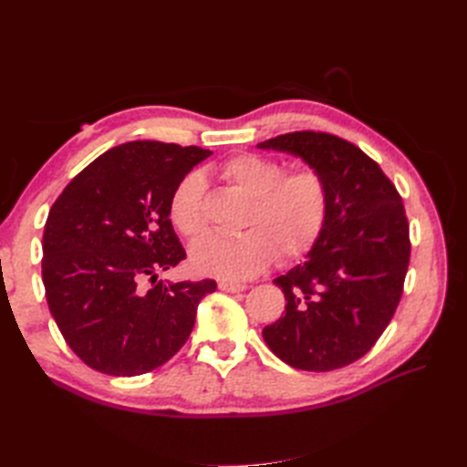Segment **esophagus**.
<instances>
[{"instance_id": "1", "label": "esophagus", "mask_w": 467, "mask_h": 467, "mask_svg": "<svg viewBox=\"0 0 467 467\" xmlns=\"http://www.w3.org/2000/svg\"><path fill=\"white\" fill-rule=\"evenodd\" d=\"M218 288L223 290V292H242L245 290L247 286L242 285V282H232V280H220L218 282Z\"/></svg>"}]
</instances>
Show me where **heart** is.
Wrapping results in <instances>:
<instances>
[{"instance_id":"1","label":"heart","mask_w":467,"mask_h":467,"mask_svg":"<svg viewBox=\"0 0 467 467\" xmlns=\"http://www.w3.org/2000/svg\"><path fill=\"white\" fill-rule=\"evenodd\" d=\"M222 175L251 199L244 232L235 237L208 234L191 245L189 261L199 275L242 280L280 261L304 257L319 239L329 212L327 185L316 169L286 171L276 160L244 153L222 167ZM206 182L199 171L179 181L169 220L187 237L206 228Z\"/></svg>"}]
</instances>
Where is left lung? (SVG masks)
<instances>
[{
	"label": "left lung",
	"mask_w": 467,
	"mask_h": 467,
	"mask_svg": "<svg viewBox=\"0 0 467 467\" xmlns=\"http://www.w3.org/2000/svg\"><path fill=\"white\" fill-rule=\"evenodd\" d=\"M257 148L300 158L329 194L327 222L307 259L273 280L286 314L263 338L292 368H343L374 347L400 304L411 253L401 196L374 160L333 134L290 132Z\"/></svg>",
	"instance_id": "8db88e82"
}]
</instances>
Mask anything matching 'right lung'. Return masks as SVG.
Instances as JSON below:
<instances>
[{
  "label": "right lung",
  "instance_id": "obj_1",
  "mask_svg": "<svg viewBox=\"0 0 467 467\" xmlns=\"http://www.w3.org/2000/svg\"><path fill=\"white\" fill-rule=\"evenodd\" d=\"M212 155L136 140L99 155L52 204L42 235V282L66 343L89 368L140 376L187 343L214 280L163 282L185 259L169 220L179 181ZM153 284V283H152Z\"/></svg>",
  "mask_w": 467,
  "mask_h": 467
}]
</instances>
